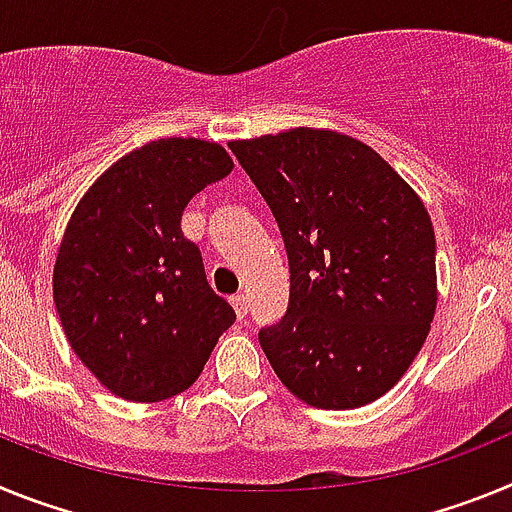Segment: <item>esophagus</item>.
Here are the masks:
<instances>
[{
    "instance_id": "34e87169",
    "label": "esophagus",
    "mask_w": 512,
    "mask_h": 512,
    "mask_svg": "<svg viewBox=\"0 0 512 512\" xmlns=\"http://www.w3.org/2000/svg\"><path fill=\"white\" fill-rule=\"evenodd\" d=\"M230 305H233V310H235V318H238V320L246 318V315H248V300H246V295L230 297Z\"/></svg>"
}]
</instances>
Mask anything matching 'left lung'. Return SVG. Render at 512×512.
I'll return each mask as SVG.
<instances>
[{
    "label": "left lung",
    "mask_w": 512,
    "mask_h": 512,
    "mask_svg": "<svg viewBox=\"0 0 512 512\" xmlns=\"http://www.w3.org/2000/svg\"><path fill=\"white\" fill-rule=\"evenodd\" d=\"M289 256V307L259 333L282 384L320 410L390 392L436 315L431 215L372 146L328 128L230 140Z\"/></svg>",
    "instance_id": "8db88e82"
}]
</instances>
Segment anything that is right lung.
Instances as JSON below:
<instances>
[{"label":"right lung","instance_id":"1","mask_svg":"<svg viewBox=\"0 0 512 512\" xmlns=\"http://www.w3.org/2000/svg\"><path fill=\"white\" fill-rule=\"evenodd\" d=\"M233 171L220 143L161 138L84 192L53 264V302L81 364L130 402L189 390L235 312L182 233L194 194Z\"/></svg>","mask_w":512,"mask_h":512}]
</instances>
